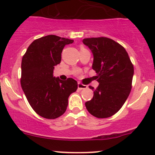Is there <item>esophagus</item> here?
Masks as SVG:
<instances>
[{"label":"esophagus","mask_w":155,"mask_h":155,"mask_svg":"<svg viewBox=\"0 0 155 155\" xmlns=\"http://www.w3.org/2000/svg\"><path fill=\"white\" fill-rule=\"evenodd\" d=\"M87 86L85 85H83V84L80 83V82H78V88L79 89V90H82V89H85L86 88Z\"/></svg>","instance_id":"esophagus-1"}]
</instances>
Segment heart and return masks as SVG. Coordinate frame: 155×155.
<instances>
[{
    "label": "heart",
    "mask_w": 155,
    "mask_h": 155,
    "mask_svg": "<svg viewBox=\"0 0 155 155\" xmlns=\"http://www.w3.org/2000/svg\"><path fill=\"white\" fill-rule=\"evenodd\" d=\"M83 48H85L83 47V46H80V49H83ZM79 73H80V70H74L75 74H79Z\"/></svg>",
    "instance_id": "heart-1"
}]
</instances>
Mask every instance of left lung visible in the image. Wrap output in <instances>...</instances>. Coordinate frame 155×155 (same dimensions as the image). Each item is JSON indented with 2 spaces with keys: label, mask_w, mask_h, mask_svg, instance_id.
<instances>
[{
  "label": "left lung",
  "mask_w": 155,
  "mask_h": 155,
  "mask_svg": "<svg viewBox=\"0 0 155 155\" xmlns=\"http://www.w3.org/2000/svg\"><path fill=\"white\" fill-rule=\"evenodd\" d=\"M94 55L92 69L99 82L94 97L85 103L89 113L98 118L111 117L118 112L127 99L134 76V65L121 45L107 37H91L82 40Z\"/></svg>",
  "instance_id": "8db88e82"
}]
</instances>
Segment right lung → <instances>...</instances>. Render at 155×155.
<instances>
[{
	"label": "right lung",
	"instance_id": "right-lung-1",
	"mask_svg": "<svg viewBox=\"0 0 155 155\" xmlns=\"http://www.w3.org/2000/svg\"><path fill=\"white\" fill-rule=\"evenodd\" d=\"M73 43L68 38L46 36L33 41L22 58L21 88L32 109L43 118L54 119L63 115L69 96L77 90L75 79L63 81L53 76L64 47Z\"/></svg>",
	"mask_w": 155,
	"mask_h": 155
}]
</instances>
